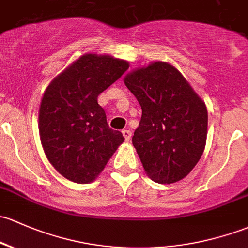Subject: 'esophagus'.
Returning <instances> with one entry per match:
<instances>
[{
  "mask_svg": "<svg viewBox=\"0 0 248 248\" xmlns=\"http://www.w3.org/2000/svg\"><path fill=\"white\" fill-rule=\"evenodd\" d=\"M123 136H124V138H125V140H131V136H132V132L130 131V130H127V129H125V130H123Z\"/></svg>",
  "mask_w": 248,
  "mask_h": 248,
  "instance_id": "obj_1",
  "label": "esophagus"
}]
</instances>
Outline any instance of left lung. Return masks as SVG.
<instances>
[{"mask_svg": "<svg viewBox=\"0 0 248 248\" xmlns=\"http://www.w3.org/2000/svg\"><path fill=\"white\" fill-rule=\"evenodd\" d=\"M124 82L142 108L132 144L146 174L163 185L182 180L204 150L206 105L182 74L162 61L131 72Z\"/></svg>", "mask_w": 248, "mask_h": 248, "instance_id": "obj_1", "label": "left lung"}]
</instances>
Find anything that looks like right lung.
<instances>
[{"mask_svg":"<svg viewBox=\"0 0 248 248\" xmlns=\"http://www.w3.org/2000/svg\"><path fill=\"white\" fill-rule=\"evenodd\" d=\"M127 68L124 60L85 54L45 91L40 136L47 158L63 177L77 183L92 182L124 142L121 131L108 127L98 95Z\"/></svg>","mask_w":248,"mask_h":248,"instance_id":"right-lung-1","label":"right lung"}]
</instances>
